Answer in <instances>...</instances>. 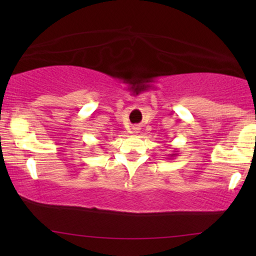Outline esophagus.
<instances>
[{
	"label": "esophagus",
	"mask_w": 256,
	"mask_h": 256,
	"mask_svg": "<svg viewBox=\"0 0 256 256\" xmlns=\"http://www.w3.org/2000/svg\"><path fill=\"white\" fill-rule=\"evenodd\" d=\"M132 132H134V134H138V132H140V128L134 126V128H132Z\"/></svg>",
	"instance_id": "34e87169"
}]
</instances>
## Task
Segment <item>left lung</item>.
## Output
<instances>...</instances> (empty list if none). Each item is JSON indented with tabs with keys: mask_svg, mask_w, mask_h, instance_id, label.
<instances>
[{
	"mask_svg": "<svg viewBox=\"0 0 256 256\" xmlns=\"http://www.w3.org/2000/svg\"><path fill=\"white\" fill-rule=\"evenodd\" d=\"M174 156H177V152H173L172 154H168V158H174Z\"/></svg>",
	"mask_w": 256,
	"mask_h": 256,
	"instance_id": "left-lung-1",
	"label": "left lung"
}]
</instances>
